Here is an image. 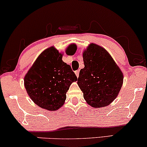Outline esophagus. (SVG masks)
I'll list each match as a JSON object with an SVG mask.
<instances>
[{"mask_svg":"<svg viewBox=\"0 0 147 147\" xmlns=\"http://www.w3.org/2000/svg\"><path fill=\"white\" fill-rule=\"evenodd\" d=\"M79 73H80V71L79 70H77V71H75L76 75V76L78 78V76H79Z\"/></svg>","mask_w":147,"mask_h":147,"instance_id":"esophagus-1","label":"esophagus"}]
</instances>
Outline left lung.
Masks as SVG:
<instances>
[{"mask_svg":"<svg viewBox=\"0 0 147 147\" xmlns=\"http://www.w3.org/2000/svg\"><path fill=\"white\" fill-rule=\"evenodd\" d=\"M84 67L81 69L78 84L84 99L93 108L110 105L119 95L123 74L106 49L91 43L82 53Z\"/></svg>","mask_w":147,"mask_h":147,"instance_id":"obj_1","label":"left lung"}]
</instances>
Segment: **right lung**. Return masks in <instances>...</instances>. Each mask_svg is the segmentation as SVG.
Segmentation results:
<instances>
[{"label":"right lung","mask_w":147,"mask_h":147,"mask_svg":"<svg viewBox=\"0 0 147 147\" xmlns=\"http://www.w3.org/2000/svg\"><path fill=\"white\" fill-rule=\"evenodd\" d=\"M76 46L71 44L65 50L72 54ZM63 54L54 46L39 54L24 79L26 93L38 106L50 111L59 110L64 104L66 93L77 77L70 65L63 61Z\"/></svg>","instance_id":"obj_1"}]
</instances>
